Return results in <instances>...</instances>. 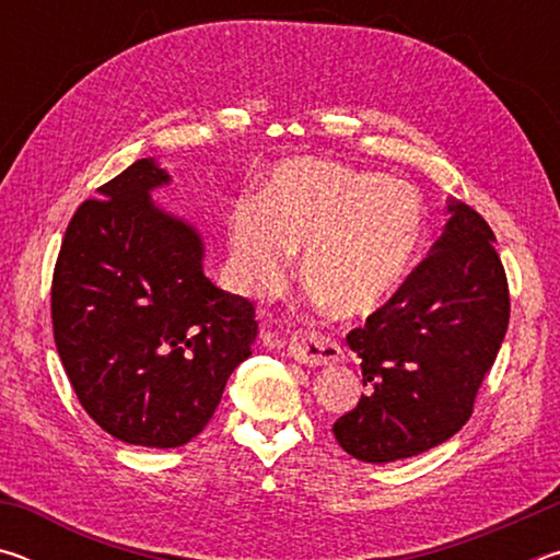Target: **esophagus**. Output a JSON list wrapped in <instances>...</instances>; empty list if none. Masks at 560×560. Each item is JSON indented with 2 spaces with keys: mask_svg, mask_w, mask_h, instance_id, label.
<instances>
[{
  "mask_svg": "<svg viewBox=\"0 0 560 560\" xmlns=\"http://www.w3.org/2000/svg\"><path fill=\"white\" fill-rule=\"evenodd\" d=\"M287 353L306 365H334L343 360V348L324 334H293Z\"/></svg>",
  "mask_w": 560,
  "mask_h": 560,
  "instance_id": "esophagus-1",
  "label": "esophagus"
}]
</instances>
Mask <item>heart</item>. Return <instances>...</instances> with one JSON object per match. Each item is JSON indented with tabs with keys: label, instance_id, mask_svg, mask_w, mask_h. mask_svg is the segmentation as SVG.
Listing matches in <instances>:
<instances>
[{
	"label": "heart",
	"instance_id": "b5f03b06",
	"mask_svg": "<svg viewBox=\"0 0 560 560\" xmlns=\"http://www.w3.org/2000/svg\"><path fill=\"white\" fill-rule=\"evenodd\" d=\"M234 283L264 296L303 249V277L338 316H371L390 301L424 236V202L405 179L326 160H289L261 200H240L226 222Z\"/></svg>",
	"mask_w": 560,
	"mask_h": 560
}]
</instances>
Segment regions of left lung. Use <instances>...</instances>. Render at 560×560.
Returning a JSON list of instances; mask_svg holds the SVG:
<instances>
[{
    "instance_id": "left-lung-1",
    "label": "left lung",
    "mask_w": 560,
    "mask_h": 560,
    "mask_svg": "<svg viewBox=\"0 0 560 560\" xmlns=\"http://www.w3.org/2000/svg\"><path fill=\"white\" fill-rule=\"evenodd\" d=\"M447 224L400 291L350 330L371 393L334 434L350 457L385 464L447 442L471 417L509 326L506 273L481 217L447 200Z\"/></svg>"
}]
</instances>
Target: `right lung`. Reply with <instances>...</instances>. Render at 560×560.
Wrapping results in <instances>:
<instances>
[{"label": "right lung", "mask_w": 560, "mask_h": 560, "mask_svg": "<svg viewBox=\"0 0 560 560\" xmlns=\"http://www.w3.org/2000/svg\"><path fill=\"white\" fill-rule=\"evenodd\" d=\"M173 177L140 158L98 187L54 269V340L75 395L120 442L170 450L205 430L252 355L254 306L205 273V240L153 192Z\"/></svg>", "instance_id": "right-lung-1"}]
</instances>
